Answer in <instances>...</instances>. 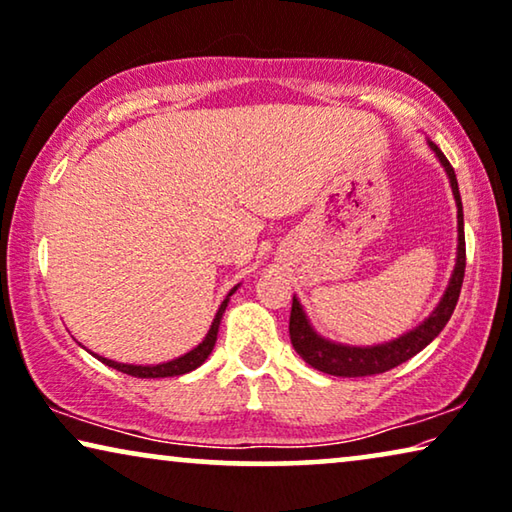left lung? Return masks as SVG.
I'll use <instances>...</instances> for the list:
<instances>
[{"label":"left lung","instance_id":"8db88e82","mask_svg":"<svg viewBox=\"0 0 512 512\" xmlns=\"http://www.w3.org/2000/svg\"><path fill=\"white\" fill-rule=\"evenodd\" d=\"M429 147L436 152V157L446 168V173L450 177V187H453V196L457 201V263H455V272L453 279L446 288V295H443L439 307L432 311V316L427 318L425 323L418 325L416 330L406 332L404 337L395 339V342L381 344V346H367V348H358V346H342V344H332L328 339L318 337L311 325L307 321L305 311H302L298 298H293V307H291V321H288V332H291V344L302 360L311 365L318 372L323 374H332V376H372V374H383L388 369L402 365V362L411 360L413 355L420 353L432 339L439 335V332L446 328V323L453 316L455 305L459 300V291H462V281H464V268H466V244H464V214H462V198H459V187H457V177L455 170L450 166V161L446 159L439 147L434 143H429Z\"/></svg>","mask_w":512,"mask_h":512}]
</instances>
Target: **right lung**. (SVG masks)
Here are the masks:
<instances>
[{
  "label": "right lung",
  "instance_id": "obj_1",
  "mask_svg": "<svg viewBox=\"0 0 512 512\" xmlns=\"http://www.w3.org/2000/svg\"><path fill=\"white\" fill-rule=\"evenodd\" d=\"M233 291H235V288H233ZM233 291L228 293V298H231ZM228 298L221 302V307L217 311V316H214L212 328H210V332H207V337L194 348V351L184 353L182 358H175V360H170V362H164V365H152V367L150 365H145V367L143 365H122V362L106 360V358H101V355H96V358H99L103 365L113 367V369H117V372L136 376V379H164V376H182V374H187V372H194L196 367H201L203 362L207 360V355L212 353L214 342H217V332H219L221 316H224L226 305H228Z\"/></svg>",
  "mask_w": 512,
  "mask_h": 512
}]
</instances>
